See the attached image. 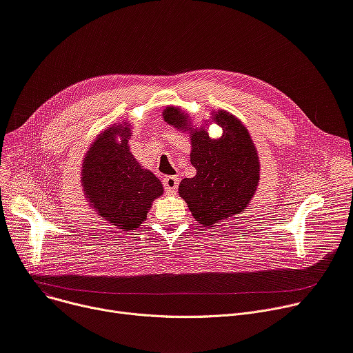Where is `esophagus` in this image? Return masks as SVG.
<instances>
[{"label":"esophagus","mask_w":353,"mask_h":353,"mask_svg":"<svg viewBox=\"0 0 353 353\" xmlns=\"http://www.w3.org/2000/svg\"><path fill=\"white\" fill-rule=\"evenodd\" d=\"M163 185H165V188H166V193L173 194V193H176V190H177L179 179H177L176 176H166V177L163 179Z\"/></svg>","instance_id":"34e87169"}]
</instances>
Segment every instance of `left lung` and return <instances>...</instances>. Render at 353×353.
Instances as JSON below:
<instances>
[{
    "label": "left lung",
    "instance_id": "left-lung-1",
    "mask_svg": "<svg viewBox=\"0 0 353 353\" xmlns=\"http://www.w3.org/2000/svg\"><path fill=\"white\" fill-rule=\"evenodd\" d=\"M163 119L191 138L190 160L197 170L179 184V196L196 221L204 227H218L223 219L241 214L256 193L261 179V162L246 126L239 118L218 110L211 118L193 126L188 114L179 107H166ZM215 121L223 128L221 139L212 140L208 126Z\"/></svg>",
    "mask_w": 353,
    "mask_h": 353
}]
</instances>
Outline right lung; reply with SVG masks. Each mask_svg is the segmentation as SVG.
Masks as SVG:
<instances>
[{
	"label": "right lung",
	"instance_id": "add662e5",
	"mask_svg": "<svg viewBox=\"0 0 353 353\" xmlns=\"http://www.w3.org/2000/svg\"><path fill=\"white\" fill-rule=\"evenodd\" d=\"M131 135L130 122L110 125L92 141L81 163V187L90 207L122 231L138 228L165 191L131 153Z\"/></svg>",
	"mask_w": 353,
	"mask_h": 353
}]
</instances>
